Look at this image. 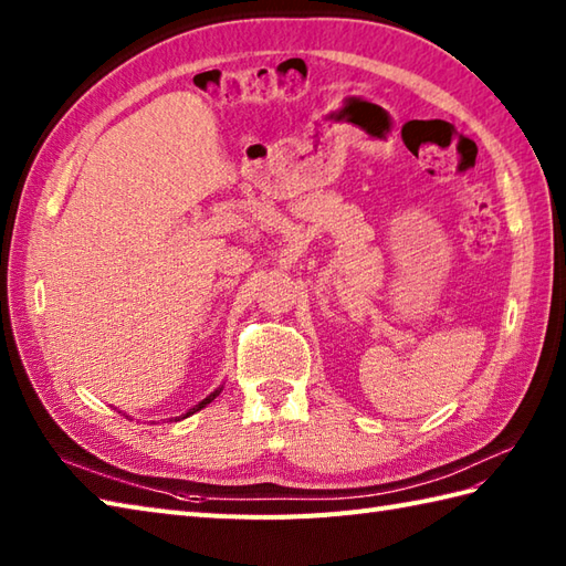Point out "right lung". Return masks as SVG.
Masks as SVG:
<instances>
[{
	"label": "right lung",
	"mask_w": 566,
	"mask_h": 566,
	"mask_svg": "<svg viewBox=\"0 0 566 566\" xmlns=\"http://www.w3.org/2000/svg\"><path fill=\"white\" fill-rule=\"evenodd\" d=\"M221 391H223V387H219V389H213V391H211V394H209V396H207V399H203V401H199V403H197V406H191V408H189V411H187V413H182V416H177V418H175V420H179V418H189V416H195V413H197V411H201V408H207V406H209V403H211V401H213V399H216V396H219V394H221Z\"/></svg>",
	"instance_id": "add662e5"
}]
</instances>
